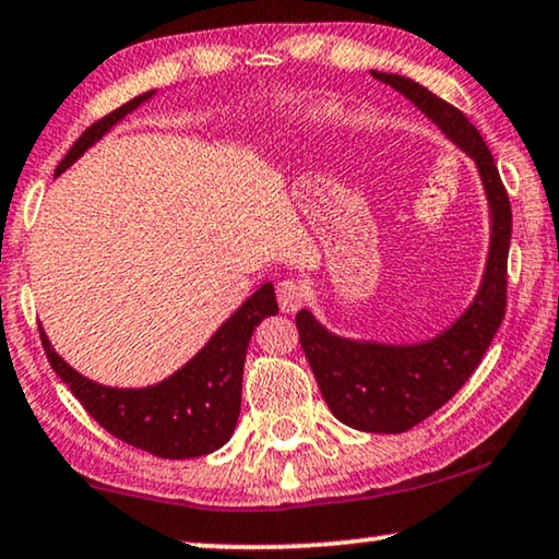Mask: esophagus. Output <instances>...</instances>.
<instances>
[{
	"label": "esophagus",
	"mask_w": 559,
	"mask_h": 559,
	"mask_svg": "<svg viewBox=\"0 0 559 559\" xmlns=\"http://www.w3.org/2000/svg\"><path fill=\"white\" fill-rule=\"evenodd\" d=\"M276 296H278V306L281 311L286 313H296L301 304L306 301V288L301 281L296 278H283L276 286Z\"/></svg>",
	"instance_id": "obj_1"
}]
</instances>
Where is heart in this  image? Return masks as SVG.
Masks as SVG:
<instances>
[{
	"label": "heart",
	"mask_w": 559,
	"mask_h": 559,
	"mask_svg": "<svg viewBox=\"0 0 559 559\" xmlns=\"http://www.w3.org/2000/svg\"><path fill=\"white\" fill-rule=\"evenodd\" d=\"M326 115H329L326 107H319V110H313V120H321V118H326Z\"/></svg>",
	"instance_id": "1"
}]
</instances>
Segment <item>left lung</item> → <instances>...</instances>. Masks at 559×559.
I'll return each instance as SVG.
<instances>
[{
    "label": "left lung",
    "mask_w": 559,
    "mask_h": 559,
    "mask_svg": "<svg viewBox=\"0 0 559 559\" xmlns=\"http://www.w3.org/2000/svg\"><path fill=\"white\" fill-rule=\"evenodd\" d=\"M477 165L489 205V251L472 304L437 336L419 344L346 338L316 316L296 313L298 336L331 414L346 427L373 435H402L441 409L477 369L492 344L507 306V253L512 238L510 198L479 130L447 99L402 74L377 72Z\"/></svg>",
    "instance_id": "1"
}]
</instances>
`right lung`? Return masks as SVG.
Masks as SVG:
<instances>
[{
    "label": "right lung",
    "mask_w": 559,
    "mask_h": 559,
    "mask_svg": "<svg viewBox=\"0 0 559 559\" xmlns=\"http://www.w3.org/2000/svg\"><path fill=\"white\" fill-rule=\"evenodd\" d=\"M153 95L155 90L132 97L107 118L90 124L64 160L57 165L55 178L80 160L124 115L138 110ZM276 313V290L273 283H263L228 321L221 323V329L207 338L193 359L182 364L168 379L143 389L105 386L82 377L55 352L45 329H39V336L57 377L70 386L99 427L122 439L124 444L163 460H193L221 449L236 431L248 341L265 316Z\"/></svg>",
    "instance_id": "right-lung-1"
}]
</instances>
